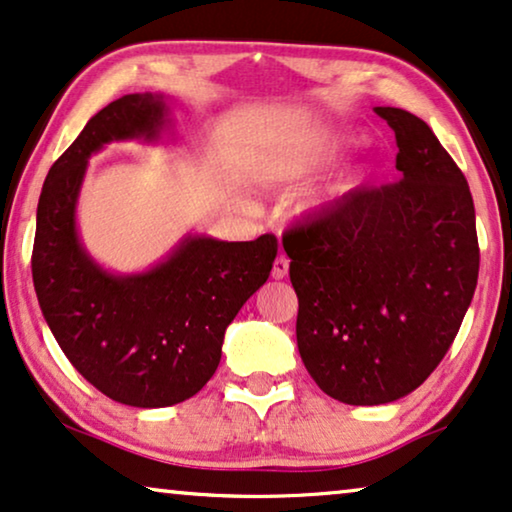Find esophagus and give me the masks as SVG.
<instances>
[{
	"mask_svg": "<svg viewBox=\"0 0 512 512\" xmlns=\"http://www.w3.org/2000/svg\"><path fill=\"white\" fill-rule=\"evenodd\" d=\"M286 275H289V258L277 256L272 263V279H284Z\"/></svg>",
	"mask_w": 512,
	"mask_h": 512,
	"instance_id": "34e87169",
	"label": "esophagus"
}]
</instances>
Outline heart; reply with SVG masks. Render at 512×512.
I'll use <instances>...</instances> for the list:
<instances>
[{
  "label": "heart",
  "mask_w": 512,
  "mask_h": 512,
  "mask_svg": "<svg viewBox=\"0 0 512 512\" xmlns=\"http://www.w3.org/2000/svg\"><path fill=\"white\" fill-rule=\"evenodd\" d=\"M300 170H303V160L296 158V156H289V153H279V156L268 158V163H265V167H263L265 177L272 179V181L298 177ZM354 184H356L354 179L340 181V184L335 186L333 191H331V198H340V195L349 193V191H352V188H354ZM312 205H319V200L312 202Z\"/></svg>",
  "instance_id": "1"
}]
</instances>
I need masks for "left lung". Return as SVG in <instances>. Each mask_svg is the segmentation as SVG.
I'll return each instance as SVG.
<instances>
[{
  "label": "left lung",
  "instance_id": "left-lung-1",
  "mask_svg": "<svg viewBox=\"0 0 512 512\" xmlns=\"http://www.w3.org/2000/svg\"><path fill=\"white\" fill-rule=\"evenodd\" d=\"M375 114L396 132V184L352 191L282 237L300 359L347 405L398 401L436 370L480 268L464 172L422 118L396 107Z\"/></svg>",
  "mask_w": 512,
  "mask_h": 512
}]
</instances>
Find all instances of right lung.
<instances>
[{
	"label": "right lung",
	"instance_id": "1",
	"mask_svg": "<svg viewBox=\"0 0 512 512\" xmlns=\"http://www.w3.org/2000/svg\"><path fill=\"white\" fill-rule=\"evenodd\" d=\"M165 116V97L151 93L97 111L48 170L32 249L34 291L60 349L95 389L132 408H165L205 387L228 324L268 282L277 256L275 235H188L142 275H111L86 254L76 200L88 158L116 139L156 142Z\"/></svg>",
	"mask_w": 512,
	"mask_h": 512
}]
</instances>
